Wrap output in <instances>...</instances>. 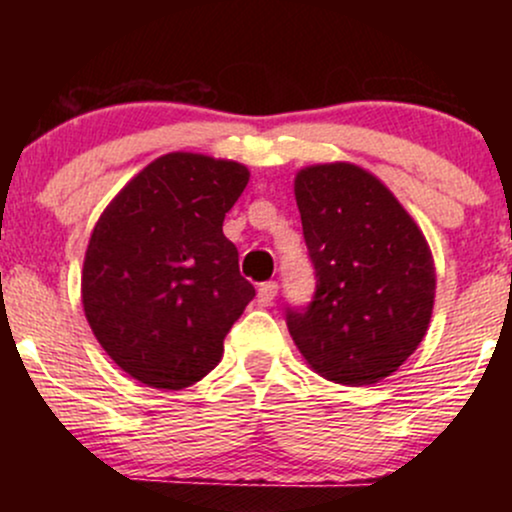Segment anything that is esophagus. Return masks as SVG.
I'll list each match as a JSON object with an SVG mask.
<instances>
[{
    "instance_id": "34e87169",
    "label": "esophagus",
    "mask_w": 512,
    "mask_h": 512,
    "mask_svg": "<svg viewBox=\"0 0 512 512\" xmlns=\"http://www.w3.org/2000/svg\"><path fill=\"white\" fill-rule=\"evenodd\" d=\"M276 291H279V284H276V281H264V284H260V289H257V303L269 305L274 301Z\"/></svg>"
}]
</instances>
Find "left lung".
Returning <instances> with one entry per match:
<instances>
[{"label":"left lung","mask_w":512,"mask_h":512,"mask_svg":"<svg viewBox=\"0 0 512 512\" xmlns=\"http://www.w3.org/2000/svg\"><path fill=\"white\" fill-rule=\"evenodd\" d=\"M296 204L315 293L305 308L286 305L293 342L332 383H378L428 330L436 267L424 233L383 182L351 163L301 170Z\"/></svg>","instance_id":"1"}]
</instances>
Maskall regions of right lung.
<instances>
[{
  "instance_id": "obj_1",
  "label": "right lung",
  "mask_w": 512,
  "mask_h": 512,
  "mask_svg": "<svg viewBox=\"0 0 512 512\" xmlns=\"http://www.w3.org/2000/svg\"><path fill=\"white\" fill-rule=\"evenodd\" d=\"M248 178L236 161L166 154L127 182L93 228L81 276L86 320L139 383L182 390L202 380L255 298L223 236Z\"/></svg>"
}]
</instances>
